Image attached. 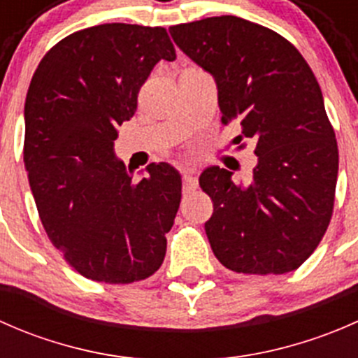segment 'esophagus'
<instances>
[{
    "label": "esophagus",
    "instance_id": "esophagus-1",
    "mask_svg": "<svg viewBox=\"0 0 358 358\" xmlns=\"http://www.w3.org/2000/svg\"><path fill=\"white\" fill-rule=\"evenodd\" d=\"M197 185H199V182H197V176L194 175V173L190 171L183 173V190H185V192L196 190Z\"/></svg>",
    "mask_w": 358,
    "mask_h": 358
}]
</instances>
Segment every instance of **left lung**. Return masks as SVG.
Masks as SVG:
<instances>
[{
    "instance_id": "obj_1",
    "label": "left lung",
    "mask_w": 358,
    "mask_h": 358,
    "mask_svg": "<svg viewBox=\"0 0 358 358\" xmlns=\"http://www.w3.org/2000/svg\"><path fill=\"white\" fill-rule=\"evenodd\" d=\"M173 41L215 78L222 121L255 142L249 183L209 166L206 236L218 262L239 273H286L322 241L338 180V143L322 92L301 53L277 32L234 15L169 27Z\"/></svg>"
}]
</instances>
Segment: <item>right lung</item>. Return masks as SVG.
Returning <instances> with one entry per match:
<instances>
[{
    "instance_id": "1",
    "label": "right lung",
    "mask_w": 358,
    "mask_h": 358,
    "mask_svg": "<svg viewBox=\"0 0 358 358\" xmlns=\"http://www.w3.org/2000/svg\"><path fill=\"white\" fill-rule=\"evenodd\" d=\"M175 59L164 27L102 24L57 43L32 76L24 107L29 185L52 244L86 279L129 284L162 265L182 176L152 162L133 182L114 140L154 66Z\"/></svg>"
}]
</instances>
